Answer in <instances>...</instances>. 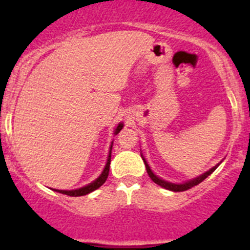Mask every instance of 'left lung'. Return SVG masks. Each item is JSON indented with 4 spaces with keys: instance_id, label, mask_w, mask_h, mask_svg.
Masks as SVG:
<instances>
[{
    "instance_id": "left-lung-1",
    "label": "left lung",
    "mask_w": 250,
    "mask_h": 250,
    "mask_svg": "<svg viewBox=\"0 0 250 250\" xmlns=\"http://www.w3.org/2000/svg\"><path fill=\"white\" fill-rule=\"evenodd\" d=\"M141 156H143V155H141ZM143 160H144L145 167H146V171H147V174H149L150 179H151L152 182L155 183V184L160 185L161 188H164V189H167V190H171V191H185V190H188V189H191V188H193V187H195V185H198V184H199V183H202L203 180H204V179H207L208 176L210 175V174L213 173L214 170L216 169V167H219V164L215 165V167H211L210 170H208L207 173L202 174V175L198 176V178H195V179H193V180L185 182V183H183V184H174V183L165 182V180L160 179V178H159V176H156L155 174H154L151 171V169H150L149 165H147V163H146V160H145V159H144V156H143Z\"/></svg>"
}]
</instances>
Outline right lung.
I'll return each mask as SVG.
<instances>
[{
	"instance_id": "1",
	"label": "right lung",
	"mask_w": 250,
	"mask_h": 250,
	"mask_svg": "<svg viewBox=\"0 0 250 250\" xmlns=\"http://www.w3.org/2000/svg\"><path fill=\"white\" fill-rule=\"evenodd\" d=\"M123 127H124L123 124L121 123L119 124L118 127L115 129V135H116V134H119V131H120ZM111 147H112V145H111ZM111 147H110V152H109V156H107V161H106L105 169H104V171L101 173V175L99 176L96 180H94V182L90 183V184L86 185V187L80 188V189H75V190H57V189H55V191H57V193H61V194H65V195H68V196H83V195H86V194L91 193V191L96 190V189H99V188H100L101 185L106 182L107 176H109L110 161H111Z\"/></svg>"
}]
</instances>
